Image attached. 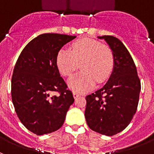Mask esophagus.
<instances>
[{
    "label": "esophagus",
    "instance_id": "obj_1",
    "mask_svg": "<svg viewBox=\"0 0 154 154\" xmlns=\"http://www.w3.org/2000/svg\"><path fill=\"white\" fill-rule=\"evenodd\" d=\"M73 97H74V99H76V98H77V97H79L80 95H81V94H79V93L76 92V91H74V92L73 93Z\"/></svg>",
    "mask_w": 154,
    "mask_h": 154
}]
</instances>
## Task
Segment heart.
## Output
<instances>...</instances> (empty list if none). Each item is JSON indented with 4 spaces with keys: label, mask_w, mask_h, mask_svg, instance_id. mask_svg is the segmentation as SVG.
<instances>
[{
    "label": "heart",
    "mask_w": 154,
    "mask_h": 154,
    "mask_svg": "<svg viewBox=\"0 0 154 154\" xmlns=\"http://www.w3.org/2000/svg\"><path fill=\"white\" fill-rule=\"evenodd\" d=\"M68 81L71 89L76 92H85L95 85L103 83L110 76L114 66V56L108 45L90 38H80L72 45V51L61 48L56 57L59 72L69 77L79 69Z\"/></svg>",
    "instance_id": "b5f03b06"
}]
</instances>
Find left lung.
<instances>
[{
  "label": "left lung",
  "instance_id": "1",
  "mask_svg": "<svg viewBox=\"0 0 154 154\" xmlns=\"http://www.w3.org/2000/svg\"><path fill=\"white\" fill-rule=\"evenodd\" d=\"M104 39L113 51V70L103 88L86 96L85 116L88 127L112 136L130 124L139 103L141 83L135 64L128 49L117 37Z\"/></svg>",
  "mask_w": 154,
  "mask_h": 154
}]
</instances>
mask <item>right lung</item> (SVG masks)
Masks as SVG:
<instances>
[{"label":"right lung","mask_w":154,"mask_h":154,"mask_svg":"<svg viewBox=\"0 0 154 154\" xmlns=\"http://www.w3.org/2000/svg\"><path fill=\"white\" fill-rule=\"evenodd\" d=\"M75 37L41 34L26 45L15 63L11 77L12 103L22 124L37 135L60 128L74 102L73 93L60 77L56 57L63 45Z\"/></svg>","instance_id":"obj_1"}]
</instances>
